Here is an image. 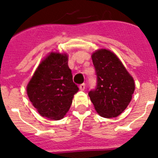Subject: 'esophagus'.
Segmentation results:
<instances>
[{
  "mask_svg": "<svg viewBox=\"0 0 158 158\" xmlns=\"http://www.w3.org/2000/svg\"><path fill=\"white\" fill-rule=\"evenodd\" d=\"M79 88H80L81 90H82V91H84L85 89V84H81V85H80V86H79Z\"/></svg>",
  "mask_w": 158,
  "mask_h": 158,
  "instance_id": "34e87169",
  "label": "esophagus"
}]
</instances>
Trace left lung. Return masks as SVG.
I'll return each mask as SVG.
<instances>
[{"label": "left lung", "instance_id": "1", "mask_svg": "<svg viewBox=\"0 0 158 158\" xmlns=\"http://www.w3.org/2000/svg\"><path fill=\"white\" fill-rule=\"evenodd\" d=\"M96 69V89L89 92L99 115L104 118L119 115L131 102L135 91L133 77L120 60L108 50L101 49L92 55Z\"/></svg>", "mask_w": 158, "mask_h": 158}]
</instances>
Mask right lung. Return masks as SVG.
Returning a JSON list of instances; mask_svg holds the SVG:
<instances>
[{"instance_id":"add662e5","label":"right lung","mask_w":158,"mask_h":158,"mask_svg":"<svg viewBox=\"0 0 158 158\" xmlns=\"http://www.w3.org/2000/svg\"><path fill=\"white\" fill-rule=\"evenodd\" d=\"M79 90L73 81L68 56L51 53L42 61L27 86L29 100L43 117L61 119Z\"/></svg>"}]
</instances>
